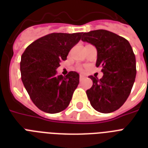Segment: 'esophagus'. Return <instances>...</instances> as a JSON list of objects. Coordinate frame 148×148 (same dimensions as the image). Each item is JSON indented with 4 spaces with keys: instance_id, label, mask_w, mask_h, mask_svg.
Returning a JSON list of instances; mask_svg holds the SVG:
<instances>
[{
    "instance_id": "esophagus-1",
    "label": "esophagus",
    "mask_w": 148,
    "mask_h": 148,
    "mask_svg": "<svg viewBox=\"0 0 148 148\" xmlns=\"http://www.w3.org/2000/svg\"><path fill=\"white\" fill-rule=\"evenodd\" d=\"M84 78V75H82V74H80V77H79V79H80V81H82Z\"/></svg>"
}]
</instances>
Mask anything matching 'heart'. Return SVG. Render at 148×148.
Segmentation results:
<instances>
[{
  "label": "heart",
  "instance_id": "heart-1",
  "mask_svg": "<svg viewBox=\"0 0 148 148\" xmlns=\"http://www.w3.org/2000/svg\"><path fill=\"white\" fill-rule=\"evenodd\" d=\"M77 69H78L79 71H81V70H82V67H81V66H79V67H77Z\"/></svg>",
  "mask_w": 148,
  "mask_h": 148
}]
</instances>
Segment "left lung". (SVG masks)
I'll use <instances>...</instances> for the list:
<instances>
[{"instance_id": "1", "label": "left lung", "mask_w": 148, "mask_h": 148, "mask_svg": "<svg viewBox=\"0 0 148 148\" xmlns=\"http://www.w3.org/2000/svg\"><path fill=\"white\" fill-rule=\"evenodd\" d=\"M81 40L95 45L96 66L102 67V78L90 76L92 87L86 91L90 103L101 113L119 109L131 94L136 77V60L130 43L116 34L96 30L82 34Z\"/></svg>"}]
</instances>
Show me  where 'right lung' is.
<instances>
[{"mask_svg": "<svg viewBox=\"0 0 148 148\" xmlns=\"http://www.w3.org/2000/svg\"><path fill=\"white\" fill-rule=\"evenodd\" d=\"M81 33H52L27 47L21 56V74L33 103L49 114L62 111L69 105L79 84V74L70 71L65 77L56 69L67 59L70 50L81 40Z\"/></svg>", "mask_w": 148, "mask_h": 148, "instance_id": "1", "label": "right lung"}]
</instances>
